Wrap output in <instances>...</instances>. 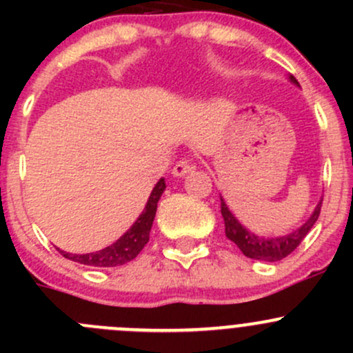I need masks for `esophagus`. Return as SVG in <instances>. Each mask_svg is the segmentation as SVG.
I'll return each instance as SVG.
<instances>
[{
  "label": "esophagus",
  "instance_id": "esophagus-1",
  "mask_svg": "<svg viewBox=\"0 0 353 353\" xmlns=\"http://www.w3.org/2000/svg\"><path fill=\"white\" fill-rule=\"evenodd\" d=\"M193 169H194V165L190 162V160H179V162L172 167V176L183 177V176H186L188 172H191Z\"/></svg>",
  "mask_w": 353,
  "mask_h": 353
}]
</instances>
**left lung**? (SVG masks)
Here are the masks:
<instances>
[{
  "label": "left lung",
  "mask_w": 353,
  "mask_h": 353,
  "mask_svg": "<svg viewBox=\"0 0 353 353\" xmlns=\"http://www.w3.org/2000/svg\"><path fill=\"white\" fill-rule=\"evenodd\" d=\"M290 81L299 85L294 77H290ZM220 212H222L223 222H225L227 239L232 241L243 251L244 256H248L251 259H261V261H280V259L287 258L304 241L309 230L312 229V225L318 220L319 212H321V201L318 203V206L314 208V213L309 216V220L304 225H301L297 230L287 234V236L280 237H259L256 234L249 232L245 227L241 225L239 220L232 215V212L225 205L222 196H220Z\"/></svg>",
  "instance_id": "obj_1"
}]
</instances>
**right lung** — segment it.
Wrapping results in <instances>:
<instances>
[{
    "instance_id": "obj_1",
    "label": "right lung",
    "mask_w": 353,
    "mask_h": 353,
    "mask_svg": "<svg viewBox=\"0 0 353 353\" xmlns=\"http://www.w3.org/2000/svg\"><path fill=\"white\" fill-rule=\"evenodd\" d=\"M163 190H165V181L162 179L155 184V188L152 190L150 198H148L147 206L141 212V215L138 216L137 222L116 241L108 248L101 249V251L95 252H87V254H71V252L59 251L66 259L71 261H77L80 265L87 266H121L124 263H130L131 259L137 258L140 254L141 249L145 248V244L150 239V229L152 223H154L155 212H157V203H159L160 196H162Z\"/></svg>"
}]
</instances>
